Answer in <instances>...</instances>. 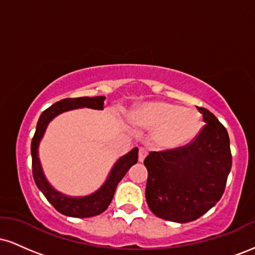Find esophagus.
Masks as SVG:
<instances>
[{
	"mask_svg": "<svg viewBox=\"0 0 255 255\" xmlns=\"http://www.w3.org/2000/svg\"><path fill=\"white\" fill-rule=\"evenodd\" d=\"M146 156H147V150L144 147H140L139 148V157H137L139 158V162H144Z\"/></svg>",
	"mask_w": 255,
	"mask_h": 255,
	"instance_id": "1",
	"label": "esophagus"
}]
</instances>
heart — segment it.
Wrapping results in <instances>:
<instances>
[{
	"instance_id": "b5f03b06",
	"label": "heart",
	"mask_w": 255,
	"mask_h": 255,
	"mask_svg": "<svg viewBox=\"0 0 255 255\" xmlns=\"http://www.w3.org/2000/svg\"><path fill=\"white\" fill-rule=\"evenodd\" d=\"M130 121L142 129H153L152 139L165 150L189 144L203 126V118L197 109L168 102H148L137 105L130 113Z\"/></svg>"
}]
</instances>
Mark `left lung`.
Masks as SVG:
<instances>
[{
    "instance_id": "left-lung-1",
    "label": "left lung",
    "mask_w": 255,
    "mask_h": 255,
    "mask_svg": "<svg viewBox=\"0 0 255 255\" xmlns=\"http://www.w3.org/2000/svg\"><path fill=\"white\" fill-rule=\"evenodd\" d=\"M206 125L194 141L170 151L151 152L146 201L157 217L188 223L206 213L223 195L231 169L228 131L218 119L198 107Z\"/></svg>"
}]
</instances>
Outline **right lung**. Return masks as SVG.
Returning <instances> with one entry per match:
<instances>
[{
    "label": "right lung",
    "mask_w": 255,
    "mask_h": 255,
    "mask_svg": "<svg viewBox=\"0 0 255 255\" xmlns=\"http://www.w3.org/2000/svg\"><path fill=\"white\" fill-rule=\"evenodd\" d=\"M104 96L97 97H80V98H66L57 103L52 104L40 115L36 127L33 139L31 144L32 154V174H33L34 182L39 191L45 195L48 201L50 203L58 212L64 216L74 218H86L93 216L101 215L108 209L114 194H115L116 187L120 181L129 170L130 166L136 164L137 162V147H134L125 156L120 157L113 165L108 175L107 180L96 192L89 195H81V197H72L62 192H58L52 184L49 182L45 174L43 171L42 163L39 159V144L42 141L46 128L50 122L56 116L66 111H71L81 108H89V109L103 110L104 108Z\"/></svg>",
    "instance_id": "1"
}]
</instances>
